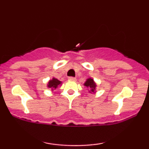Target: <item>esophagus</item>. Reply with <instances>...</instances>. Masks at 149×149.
I'll return each mask as SVG.
<instances>
[{"mask_svg":"<svg viewBox=\"0 0 149 149\" xmlns=\"http://www.w3.org/2000/svg\"><path fill=\"white\" fill-rule=\"evenodd\" d=\"M69 80H76V78L75 77H72V76H70L69 77Z\"/></svg>","mask_w":149,"mask_h":149,"instance_id":"34e87169","label":"esophagus"}]
</instances>
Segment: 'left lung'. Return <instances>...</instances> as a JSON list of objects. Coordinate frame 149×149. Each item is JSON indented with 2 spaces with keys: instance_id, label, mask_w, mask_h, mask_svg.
<instances>
[{
  "instance_id": "obj_1",
  "label": "left lung",
  "mask_w": 149,
  "mask_h": 149,
  "mask_svg": "<svg viewBox=\"0 0 149 149\" xmlns=\"http://www.w3.org/2000/svg\"><path fill=\"white\" fill-rule=\"evenodd\" d=\"M85 86L88 87L90 89V92H95V88H96V83L94 82L93 79L92 78H88V80H86V82L85 83Z\"/></svg>"
}]
</instances>
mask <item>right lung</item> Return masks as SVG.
<instances>
[{"instance_id": "right-lung-1", "label": "right lung", "mask_w": 149, "mask_h": 149, "mask_svg": "<svg viewBox=\"0 0 149 149\" xmlns=\"http://www.w3.org/2000/svg\"><path fill=\"white\" fill-rule=\"evenodd\" d=\"M61 83V81H59V80L56 79V78H52V80H50L48 82V85H47V87L49 88L55 89L58 87V85H60Z\"/></svg>"}]
</instances>
